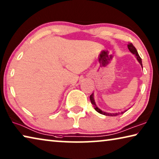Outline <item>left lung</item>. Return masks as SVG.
Returning a JSON list of instances; mask_svg holds the SVG:
<instances>
[{"instance_id":"8db88e82","label":"left lung","mask_w":159,"mask_h":159,"mask_svg":"<svg viewBox=\"0 0 159 159\" xmlns=\"http://www.w3.org/2000/svg\"><path fill=\"white\" fill-rule=\"evenodd\" d=\"M127 46H128V48H129V51H130V52H131V53H132V54H134V55L136 56V59H137V60L139 61V62L140 63L141 66H142V61H141V58L140 57V56H139V53H138V52H137V50H136V49L135 47H134V46L133 45V44H132V43H129ZM90 101H91L92 104L94 106V108L95 110H96L97 112H99V114H103V115H105V116H117V115H119V114H124V112L126 111H125L118 112V113H108V112H105V111H102L101 109H100L99 108H98V107H97L96 104H95L93 94H92L91 95H90Z\"/></svg>"}]
</instances>
